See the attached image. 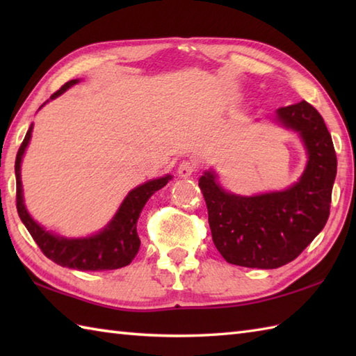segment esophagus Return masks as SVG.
<instances>
[{"mask_svg":"<svg viewBox=\"0 0 356 356\" xmlns=\"http://www.w3.org/2000/svg\"><path fill=\"white\" fill-rule=\"evenodd\" d=\"M177 172H179L180 177H185V179L191 177L193 174L195 172V163L191 162V161H184L182 163L179 165Z\"/></svg>","mask_w":356,"mask_h":356,"instance_id":"1","label":"esophagus"}]
</instances>
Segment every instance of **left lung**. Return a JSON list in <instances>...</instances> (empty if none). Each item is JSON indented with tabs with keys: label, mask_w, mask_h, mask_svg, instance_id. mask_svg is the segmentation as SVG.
<instances>
[{
	"label": "left lung",
	"mask_w": 356,
	"mask_h": 356,
	"mask_svg": "<svg viewBox=\"0 0 356 356\" xmlns=\"http://www.w3.org/2000/svg\"><path fill=\"white\" fill-rule=\"evenodd\" d=\"M277 118L301 134L309 154L303 176L289 190L240 197L222 190L213 172L199 180L214 245L237 266L275 269L295 260L330 214L337 154L324 119L306 101L280 107Z\"/></svg>",
	"instance_id": "8db88e82"
}]
</instances>
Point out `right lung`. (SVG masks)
<instances>
[{
	"mask_svg": "<svg viewBox=\"0 0 356 356\" xmlns=\"http://www.w3.org/2000/svg\"><path fill=\"white\" fill-rule=\"evenodd\" d=\"M76 82L78 79L65 82L58 92L50 96V99H55L56 96L76 84ZM32 128L33 124L30 125L26 138L22 140L17 153V161H15V174H17V209L21 222L26 225L27 231L36 241V245L40 246L41 252L51 261L59 264V266L78 270H111L130 264L140 246V238L138 236V229H136V223H138L140 211L145 207V203L151 195L168 184L171 176L149 180V182L134 188L122 202L118 214L113 217L110 225L99 234H96V236L72 240L56 237L49 231L42 229L29 216L24 202H22V188L19 176L21 159L30 140V136H32Z\"/></svg>",
	"mask_w": 356,
	"mask_h": 356,
	"instance_id": "1",
	"label": "right lung"
}]
</instances>
